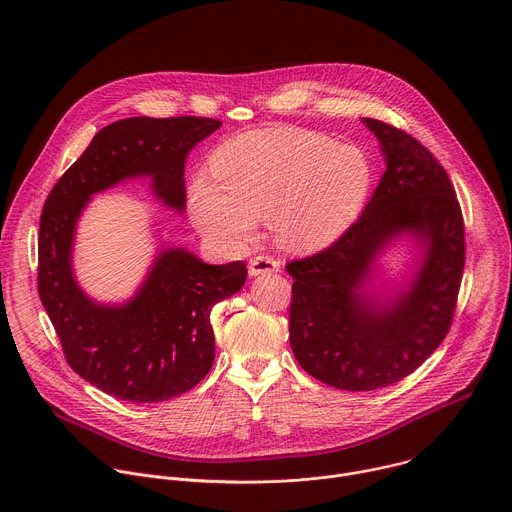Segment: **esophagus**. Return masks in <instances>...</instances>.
<instances>
[{
  "label": "esophagus",
  "instance_id": "34e87169",
  "mask_svg": "<svg viewBox=\"0 0 512 512\" xmlns=\"http://www.w3.org/2000/svg\"><path fill=\"white\" fill-rule=\"evenodd\" d=\"M281 267V261L273 255H257L249 261V275L257 277V275H269V273H275L279 271Z\"/></svg>",
  "mask_w": 512,
  "mask_h": 512
}]
</instances>
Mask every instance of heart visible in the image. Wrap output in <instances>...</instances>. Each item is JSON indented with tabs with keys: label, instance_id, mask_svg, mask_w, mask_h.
<instances>
[{
	"label": "heart",
	"instance_id": "heart-1",
	"mask_svg": "<svg viewBox=\"0 0 512 512\" xmlns=\"http://www.w3.org/2000/svg\"><path fill=\"white\" fill-rule=\"evenodd\" d=\"M216 180L190 190L194 225L229 245L247 241L257 218L273 216L294 249H320L346 233L371 190V164L354 145L296 127L239 133L210 158Z\"/></svg>",
	"mask_w": 512,
	"mask_h": 512
}]
</instances>
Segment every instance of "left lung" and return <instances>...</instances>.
Masks as SVG:
<instances>
[{
	"mask_svg": "<svg viewBox=\"0 0 512 512\" xmlns=\"http://www.w3.org/2000/svg\"><path fill=\"white\" fill-rule=\"evenodd\" d=\"M387 170L362 214L330 247L285 265L294 277L289 344L300 367L342 391H373L407 375L446 338L466 263L462 208L444 166L413 135L364 119ZM426 245L412 287L375 305L360 295L372 261L395 236Z\"/></svg>",
	"mask_w": 512,
	"mask_h": 512,
	"instance_id": "8db88e82",
	"label": "left lung"
}]
</instances>
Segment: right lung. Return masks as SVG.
Masks as SVG:
<instances>
[{
  "label": "right lung",
  "mask_w": 512,
  "mask_h": 512,
  "mask_svg": "<svg viewBox=\"0 0 512 512\" xmlns=\"http://www.w3.org/2000/svg\"><path fill=\"white\" fill-rule=\"evenodd\" d=\"M221 127L208 117H129L103 127L50 190L38 235V294L70 369L107 395L158 403L196 387L214 362L212 308L245 285L247 265H206L164 249L125 306L89 300L72 277L70 249L91 194L150 176L168 206L186 204L184 160Z\"/></svg>",
  "instance_id": "add662e5"
}]
</instances>
